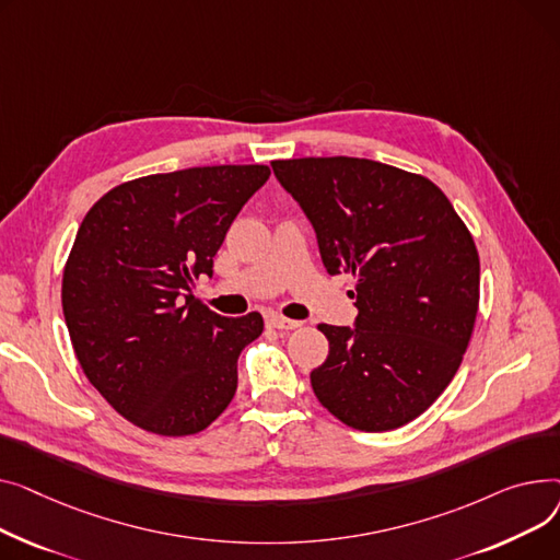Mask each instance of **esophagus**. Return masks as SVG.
<instances>
[{"instance_id":"1","label":"esophagus","mask_w":560,"mask_h":560,"mask_svg":"<svg viewBox=\"0 0 560 560\" xmlns=\"http://www.w3.org/2000/svg\"><path fill=\"white\" fill-rule=\"evenodd\" d=\"M267 323H269L271 327H276V330H284V332L295 330V327H301V323H299V320L284 318V316H280V314H269V316H267Z\"/></svg>"}]
</instances>
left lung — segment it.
<instances>
[{
    "label": "left lung",
    "mask_w": 560,
    "mask_h": 560,
    "mask_svg": "<svg viewBox=\"0 0 560 560\" xmlns=\"http://www.w3.org/2000/svg\"><path fill=\"white\" fill-rule=\"evenodd\" d=\"M314 225L330 276H354V327L325 325L318 402L361 432L418 418L462 366L479 307V255L447 196L366 158L273 160Z\"/></svg>",
    "instance_id": "1"
}]
</instances>
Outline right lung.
Segmentation results:
<instances>
[{"label": "right lung", "mask_w": 560, "mask_h": 560, "mask_svg": "<svg viewBox=\"0 0 560 560\" xmlns=\"http://www.w3.org/2000/svg\"><path fill=\"white\" fill-rule=\"evenodd\" d=\"M267 164H219L113 187L85 214L62 271V314L90 384L160 436L206 430L233 400L237 359L265 320L194 299Z\"/></svg>", "instance_id": "1"}]
</instances>
